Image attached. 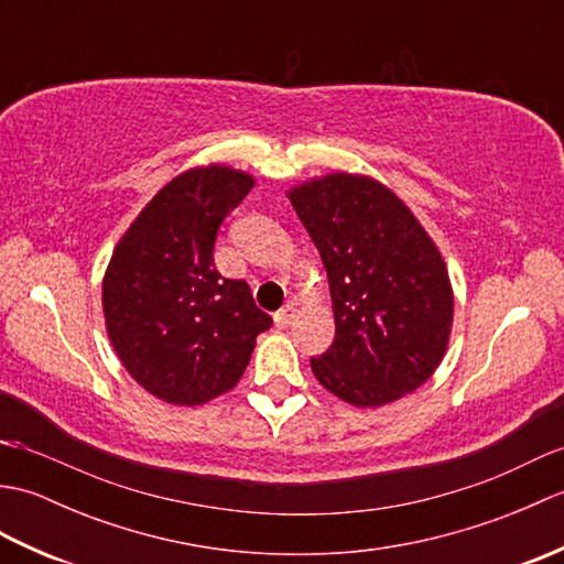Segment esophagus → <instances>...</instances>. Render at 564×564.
Segmentation results:
<instances>
[{
    "instance_id": "esophagus-1",
    "label": "esophagus",
    "mask_w": 564,
    "mask_h": 564,
    "mask_svg": "<svg viewBox=\"0 0 564 564\" xmlns=\"http://www.w3.org/2000/svg\"><path fill=\"white\" fill-rule=\"evenodd\" d=\"M273 319H275V327H289L291 322L295 319V307H293V303H289V305H283L279 313L273 315Z\"/></svg>"
}]
</instances>
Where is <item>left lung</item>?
Returning <instances> with one entry per match:
<instances>
[{"label":"left lung","instance_id":"8db88e82","mask_svg":"<svg viewBox=\"0 0 564 564\" xmlns=\"http://www.w3.org/2000/svg\"><path fill=\"white\" fill-rule=\"evenodd\" d=\"M327 269L334 341L315 378L356 406H380L426 382L446 354L453 293L436 245L410 208L358 174L289 194Z\"/></svg>","mask_w":564,"mask_h":564}]
</instances>
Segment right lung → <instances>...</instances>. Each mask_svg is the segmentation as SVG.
Masks as SVG:
<instances>
[{
    "instance_id": "1",
    "label": "right lung",
    "mask_w": 564,
    "mask_h": 564,
    "mask_svg": "<svg viewBox=\"0 0 564 564\" xmlns=\"http://www.w3.org/2000/svg\"><path fill=\"white\" fill-rule=\"evenodd\" d=\"M254 186L230 166L188 170L154 196L118 242L104 315L126 370L154 398L203 404L232 390L273 319L247 281L215 269L223 220Z\"/></svg>"
}]
</instances>
